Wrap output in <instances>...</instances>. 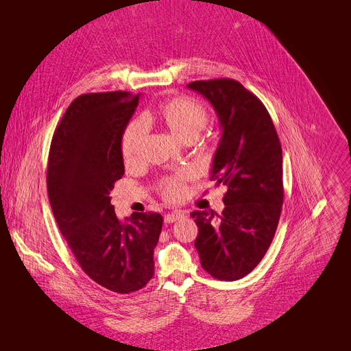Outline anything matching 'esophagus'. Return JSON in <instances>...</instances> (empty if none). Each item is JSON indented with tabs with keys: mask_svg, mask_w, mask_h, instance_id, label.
I'll list each match as a JSON object with an SVG mask.
<instances>
[{
	"mask_svg": "<svg viewBox=\"0 0 351 351\" xmlns=\"http://www.w3.org/2000/svg\"><path fill=\"white\" fill-rule=\"evenodd\" d=\"M185 217V213H180V212H172V213H168L165 215V223H173L176 222V220Z\"/></svg>",
	"mask_w": 351,
	"mask_h": 351,
	"instance_id": "esophagus-1",
	"label": "esophagus"
}]
</instances>
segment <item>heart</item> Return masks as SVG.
I'll list each match as a JSON object with an SVG mask.
<instances>
[{"label": "heart", "instance_id": "obj_1", "mask_svg": "<svg viewBox=\"0 0 351 351\" xmlns=\"http://www.w3.org/2000/svg\"><path fill=\"white\" fill-rule=\"evenodd\" d=\"M158 117L180 141L196 139L209 123L208 109L189 97H178L165 102L158 110ZM146 132L147 125L142 118L131 121L125 128L121 139V152L126 163H135L139 159ZM159 189L166 200L178 202L186 192L185 178L176 175L165 179L160 182Z\"/></svg>", "mask_w": 351, "mask_h": 351}]
</instances>
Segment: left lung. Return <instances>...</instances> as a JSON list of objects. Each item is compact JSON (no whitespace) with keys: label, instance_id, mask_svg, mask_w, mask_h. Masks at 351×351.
I'll use <instances>...</instances> for the list:
<instances>
[{"label":"left lung","instance_id":"8db88e82","mask_svg":"<svg viewBox=\"0 0 351 351\" xmlns=\"http://www.w3.org/2000/svg\"><path fill=\"white\" fill-rule=\"evenodd\" d=\"M216 110L222 138L210 179L225 185L222 215L195 210V247L215 279L239 280L261 263L282 213L283 156L273 121L262 101L229 78L188 84Z\"/></svg>","mask_w":351,"mask_h":351}]
</instances>
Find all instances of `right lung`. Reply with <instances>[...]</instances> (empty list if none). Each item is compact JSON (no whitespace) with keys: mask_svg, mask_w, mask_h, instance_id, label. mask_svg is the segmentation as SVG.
<instances>
[{"mask_svg":"<svg viewBox=\"0 0 351 351\" xmlns=\"http://www.w3.org/2000/svg\"><path fill=\"white\" fill-rule=\"evenodd\" d=\"M125 90L73 99L52 136L47 186L52 213L77 262L102 287L128 294L154 276L163 217H117L109 192L123 176L121 139L139 104Z\"/></svg>","mask_w":351,"mask_h":351,"instance_id":"1","label":"right lung"}]
</instances>
